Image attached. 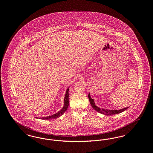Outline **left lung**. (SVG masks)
<instances>
[{
	"mask_svg": "<svg viewBox=\"0 0 153 153\" xmlns=\"http://www.w3.org/2000/svg\"><path fill=\"white\" fill-rule=\"evenodd\" d=\"M88 97L89 98V102H90L92 108L95 109V111H96L97 112H99L100 114H102L103 115H107L108 116V115L117 114H119V113H120L122 112H123L124 111H125L126 109H127L128 108V107H126V108H124L121 109H104V108L102 109V108L98 107L97 105H96L95 101L91 97L90 94H88Z\"/></svg>",
	"mask_w": 153,
	"mask_h": 153,
	"instance_id": "1",
	"label": "left lung"
}]
</instances>
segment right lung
Masks as SVG:
<instances>
[{
  "label": "right lung",
  "instance_id": "1",
  "mask_svg": "<svg viewBox=\"0 0 153 153\" xmlns=\"http://www.w3.org/2000/svg\"><path fill=\"white\" fill-rule=\"evenodd\" d=\"M69 87L67 88L66 91L65 95V97L64 99V104L63 107L62 108V109H61L60 111H59L58 112H57L55 114H53L52 115H50L48 117H39V119H42L44 120H51V119H54L56 118H58L59 117H61V115H62L64 112H65L66 110L68 109V106H69ZM38 118V117H37Z\"/></svg>",
  "mask_w": 153,
  "mask_h": 153
}]
</instances>
